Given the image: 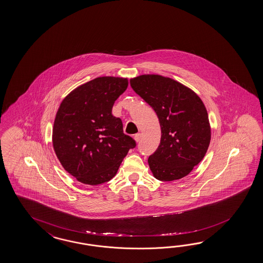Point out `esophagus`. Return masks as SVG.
<instances>
[{
  "instance_id": "34e87169",
  "label": "esophagus",
  "mask_w": 263,
  "mask_h": 263,
  "mask_svg": "<svg viewBox=\"0 0 263 263\" xmlns=\"http://www.w3.org/2000/svg\"><path fill=\"white\" fill-rule=\"evenodd\" d=\"M141 135L140 133H138V134H136L134 136L135 141H137V142H139V141H141Z\"/></svg>"
}]
</instances>
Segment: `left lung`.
I'll use <instances>...</instances> for the list:
<instances>
[{"mask_svg": "<svg viewBox=\"0 0 263 263\" xmlns=\"http://www.w3.org/2000/svg\"><path fill=\"white\" fill-rule=\"evenodd\" d=\"M130 85L160 121V145L148 158L155 178L172 181L185 177L204 158L211 140L202 101L183 84L160 75H141L131 79Z\"/></svg>", "mask_w": 263, "mask_h": 263, "instance_id": "left-lung-1", "label": "left lung"}]
</instances>
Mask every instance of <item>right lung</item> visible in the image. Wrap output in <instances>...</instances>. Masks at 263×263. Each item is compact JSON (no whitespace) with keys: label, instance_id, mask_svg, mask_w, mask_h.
<instances>
[{"label":"right lung","instance_id":"right-lung-1","mask_svg":"<svg viewBox=\"0 0 263 263\" xmlns=\"http://www.w3.org/2000/svg\"><path fill=\"white\" fill-rule=\"evenodd\" d=\"M127 79L100 77L73 90L56 114L52 142L65 171L78 181L98 185L119 170L136 141L123 133L122 120L112 115Z\"/></svg>","mask_w":263,"mask_h":263}]
</instances>
